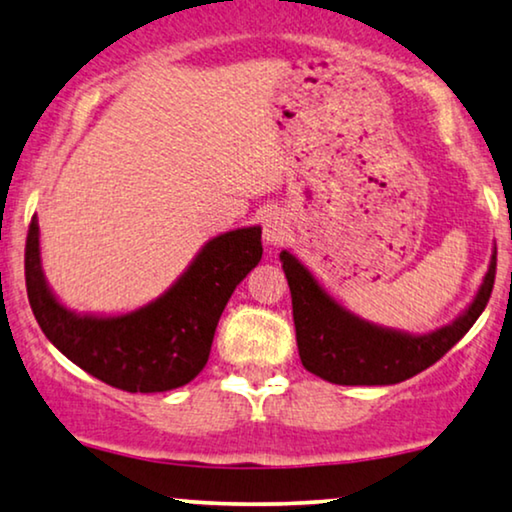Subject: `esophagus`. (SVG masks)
Segmentation results:
<instances>
[{
    "label": "esophagus",
    "instance_id": "esophagus-1",
    "mask_svg": "<svg viewBox=\"0 0 512 512\" xmlns=\"http://www.w3.org/2000/svg\"><path fill=\"white\" fill-rule=\"evenodd\" d=\"M289 233V221L284 214L268 212L263 216V242L268 249H277Z\"/></svg>",
    "mask_w": 512,
    "mask_h": 512
}]
</instances>
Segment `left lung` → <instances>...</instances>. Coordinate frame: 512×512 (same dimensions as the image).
<instances>
[{"mask_svg": "<svg viewBox=\"0 0 512 512\" xmlns=\"http://www.w3.org/2000/svg\"><path fill=\"white\" fill-rule=\"evenodd\" d=\"M291 289L298 354L305 370L333 384H398L433 366L464 338L485 310L496 275L492 247L485 277L471 303L450 324L429 333L380 326L347 310L296 254H279Z\"/></svg>", "mask_w": 512, "mask_h": 512, "instance_id": "left-lung-1", "label": "left lung"}]
</instances>
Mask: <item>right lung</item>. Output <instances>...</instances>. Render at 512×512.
<instances>
[{"mask_svg":"<svg viewBox=\"0 0 512 512\" xmlns=\"http://www.w3.org/2000/svg\"><path fill=\"white\" fill-rule=\"evenodd\" d=\"M32 216L25 247L27 298L41 331L69 361L130 394L184 387L212 352L216 324L237 284L263 256L261 226L235 228L202 244L167 291L137 310L76 312L55 296L41 265Z\"/></svg>","mask_w":512,"mask_h":512,"instance_id":"obj_1","label":"right lung"}]
</instances>
